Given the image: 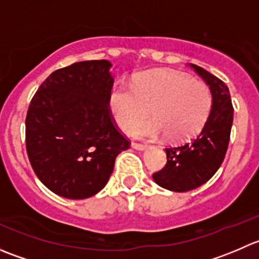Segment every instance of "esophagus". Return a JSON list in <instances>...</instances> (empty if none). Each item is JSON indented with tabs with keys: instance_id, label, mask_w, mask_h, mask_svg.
<instances>
[{
	"instance_id": "34e87169",
	"label": "esophagus",
	"mask_w": 259,
	"mask_h": 259,
	"mask_svg": "<svg viewBox=\"0 0 259 259\" xmlns=\"http://www.w3.org/2000/svg\"><path fill=\"white\" fill-rule=\"evenodd\" d=\"M132 146L135 149V150H139V151H144V150H146V149H148V146H146V145L137 144V143H133Z\"/></svg>"
}]
</instances>
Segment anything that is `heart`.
Returning a JSON list of instances; mask_svg holds the SVG:
<instances>
[{"instance_id":"obj_1","label":"heart","mask_w":259,"mask_h":259,"mask_svg":"<svg viewBox=\"0 0 259 259\" xmlns=\"http://www.w3.org/2000/svg\"><path fill=\"white\" fill-rule=\"evenodd\" d=\"M211 105L213 96L205 83L165 70L140 75L133 88L115 85L109 96L111 115L120 129L129 132L135 124L132 135L148 140L163 134L170 140L189 139L204 126ZM148 112L153 119L138 124Z\"/></svg>"}]
</instances>
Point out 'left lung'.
<instances>
[{"label":"left lung","mask_w":259,"mask_h":259,"mask_svg":"<svg viewBox=\"0 0 259 259\" xmlns=\"http://www.w3.org/2000/svg\"><path fill=\"white\" fill-rule=\"evenodd\" d=\"M190 67L205 81L213 105L202 132L188 142L169 146L166 164L153 174L154 182L171 192H188L207 183L223 163L233 124V106L228 86L203 67Z\"/></svg>","instance_id":"1"}]
</instances>
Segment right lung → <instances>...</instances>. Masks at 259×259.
Instances as JSON below:
<instances>
[{"label":"right lung","mask_w":259,"mask_h":259,"mask_svg":"<svg viewBox=\"0 0 259 259\" xmlns=\"http://www.w3.org/2000/svg\"><path fill=\"white\" fill-rule=\"evenodd\" d=\"M108 60L75 62L41 83L26 116V150L46 188L67 199L100 192L130 143L115 125Z\"/></svg>","instance_id":"1"}]
</instances>
